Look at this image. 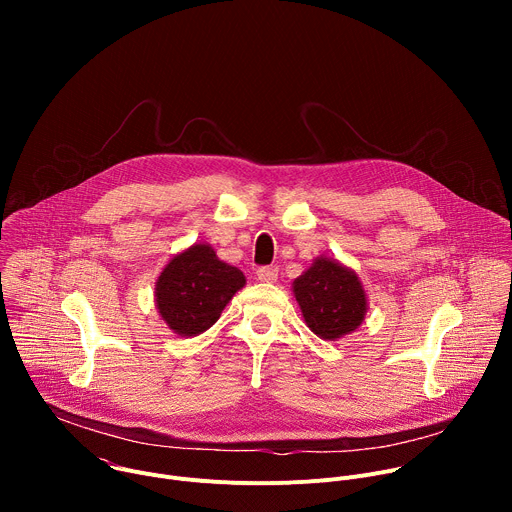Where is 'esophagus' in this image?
I'll return each instance as SVG.
<instances>
[{
  "label": "esophagus",
  "instance_id": "esophagus-1",
  "mask_svg": "<svg viewBox=\"0 0 512 512\" xmlns=\"http://www.w3.org/2000/svg\"><path fill=\"white\" fill-rule=\"evenodd\" d=\"M257 277L263 283H275L277 281V269L275 267H259Z\"/></svg>",
  "mask_w": 512,
  "mask_h": 512
}]
</instances>
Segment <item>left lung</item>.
I'll return each mask as SVG.
<instances>
[{
	"mask_svg": "<svg viewBox=\"0 0 512 512\" xmlns=\"http://www.w3.org/2000/svg\"><path fill=\"white\" fill-rule=\"evenodd\" d=\"M291 291L306 326L322 340H338L354 332L367 316L369 298L354 269L320 255L294 279Z\"/></svg>",
	"mask_w": 512,
	"mask_h": 512,
	"instance_id": "obj_1",
	"label": "left lung"
}]
</instances>
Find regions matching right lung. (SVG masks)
Instances as JSON below:
<instances>
[{
    "mask_svg": "<svg viewBox=\"0 0 512 512\" xmlns=\"http://www.w3.org/2000/svg\"><path fill=\"white\" fill-rule=\"evenodd\" d=\"M245 283L243 271L218 259L208 243H194L176 253L158 275L156 310L174 334L192 338L221 318Z\"/></svg>",
    "mask_w": 512,
    "mask_h": 512,
    "instance_id": "obj_1",
    "label": "right lung"
}]
</instances>
